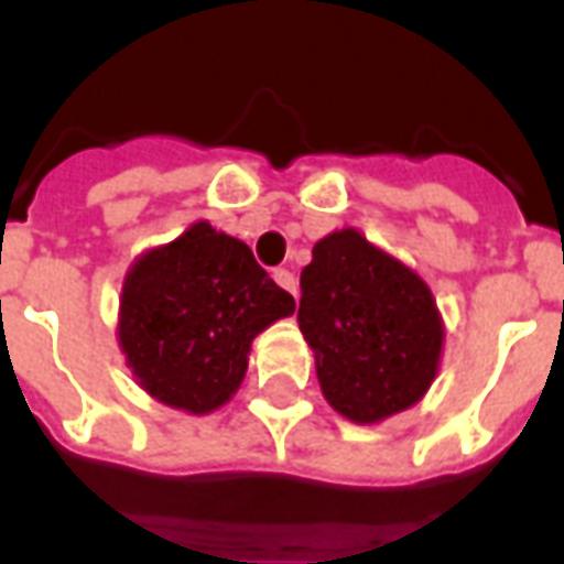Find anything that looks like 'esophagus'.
Segmentation results:
<instances>
[{
  "instance_id": "1",
  "label": "esophagus",
  "mask_w": 564,
  "mask_h": 564,
  "mask_svg": "<svg viewBox=\"0 0 564 564\" xmlns=\"http://www.w3.org/2000/svg\"><path fill=\"white\" fill-rule=\"evenodd\" d=\"M274 281H278V286H281V290H286L290 295H295V299H299V283H295V274H292L290 269H278V272H274Z\"/></svg>"
}]
</instances>
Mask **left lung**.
<instances>
[{"mask_svg":"<svg viewBox=\"0 0 564 564\" xmlns=\"http://www.w3.org/2000/svg\"><path fill=\"white\" fill-rule=\"evenodd\" d=\"M299 327L325 401L354 424L410 410L438 375L445 322L433 292L357 228L313 246L301 272Z\"/></svg>","mask_w":564,"mask_h":564,"instance_id":"obj_1","label":"left lung"}]
</instances>
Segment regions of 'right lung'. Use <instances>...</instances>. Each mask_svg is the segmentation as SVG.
I'll return each mask as SVG.
<instances>
[{
  "label": "right lung",
  "instance_id": "right-lung-1",
  "mask_svg": "<svg viewBox=\"0 0 564 564\" xmlns=\"http://www.w3.org/2000/svg\"><path fill=\"white\" fill-rule=\"evenodd\" d=\"M295 313V299L251 248L210 221L137 257L122 281L117 339L143 392L207 415L237 394L257 334Z\"/></svg>",
  "mask_w": 564,
  "mask_h": 564
}]
</instances>
